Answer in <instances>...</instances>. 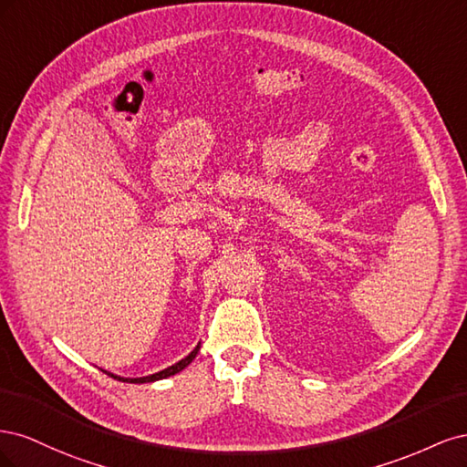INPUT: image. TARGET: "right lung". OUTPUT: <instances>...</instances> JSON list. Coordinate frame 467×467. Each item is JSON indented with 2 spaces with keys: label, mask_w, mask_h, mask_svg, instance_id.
<instances>
[{
  "label": "right lung",
  "mask_w": 467,
  "mask_h": 467,
  "mask_svg": "<svg viewBox=\"0 0 467 467\" xmlns=\"http://www.w3.org/2000/svg\"><path fill=\"white\" fill-rule=\"evenodd\" d=\"M199 350H201V343L196 345L192 350H191V355L189 357H185L182 360H179V362H175L173 366H169V368H165V370H161V372H155V374H150V376H144V378H122V376H115V374H110V372H107V370H103L105 374H109V376H112L115 379H120V381H126V384H150V381H158V379H165V378H169V376H175V374H179L181 370H185L187 366L194 360V357L199 355Z\"/></svg>",
  "instance_id": "add662e5"
}]
</instances>
